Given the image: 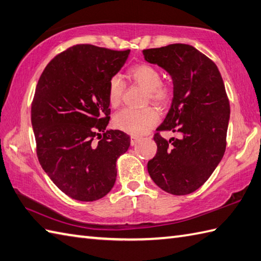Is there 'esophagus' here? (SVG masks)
<instances>
[{"label":"esophagus","mask_w":261,"mask_h":261,"mask_svg":"<svg viewBox=\"0 0 261 261\" xmlns=\"http://www.w3.org/2000/svg\"><path fill=\"white\" fill-rule=\"evenodd\" d=\"M140 140H141L140 137H137V136H132V137H130V145H132V146L136 145V144L138 143V141H140Z\"/></svg>","instance_id":"1"}]
</instances>
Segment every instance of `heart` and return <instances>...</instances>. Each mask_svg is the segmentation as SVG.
Masks as SVG:
<instances>
[{
	"label": "heart",
	"instance_id": "b5f03b06",
	"mask_svg": "<svg viewBox=\"0 0 261 261\" xmlns=\"http://www.w3.org/2000/svg\"><path fill=\"white\" fill-rule=\"evenodd\" d=\"M128 77L133 83L147 90L149 99L159 106H164L171 97V86L161 83V73L148 63L134 66L129 69ZM125 85L120 77L115 76L108 83V101L113 108H117L123 99ZM159 114L154 108H126L115 115L114 125L118 129L130 135H143L158 123Z\"/></svg>",
	"mask_w": 261,
	"mask_h": 261
}]
</instances>
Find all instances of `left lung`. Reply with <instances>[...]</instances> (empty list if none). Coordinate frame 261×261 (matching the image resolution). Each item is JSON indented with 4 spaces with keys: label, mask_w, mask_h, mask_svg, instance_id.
<instances>
[{
    "label": "left lung",
    "mask_w": 261,
    "mask_h": 261,
    "mask_svg": "<svg viewBox=\"0 0 261 261\" xmlns=\"http://www.w3.org/2000/svg\"><path fill=\"white\" fill-rule=\"evenodd\" d=\"M145 61L158 65L173 83L171 108L156 130L158 152L147 170L165 192H194L216 170L225 150L230 105L218 67L192 45L174 43L143 50ZM178 135L169 141L159 131Z\"/></svg>",
    "instance_id": "left-lung-1"
}]
</instances>
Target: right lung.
<instances>
[{
  "label": "right lung",
  "instance_id": "right-lung-1",
  "mask_svg": "<svg viewBox=\"0 0 261 261\" xmlns=\"http://www.w3.org/2000/svg\"><path fill=\"white\" fill-rule=\"evenodd\" d=\"M91 44H77L56 56L40 77L31 123L40 164L71 199H101L114 187L116 161L127 152L129 136L106 129L108 83L129 56ZM98 131H103L95 142Z\"/></svg>",
  "mask_w": 261,
  "mask_h": 261
}]
</instances>
